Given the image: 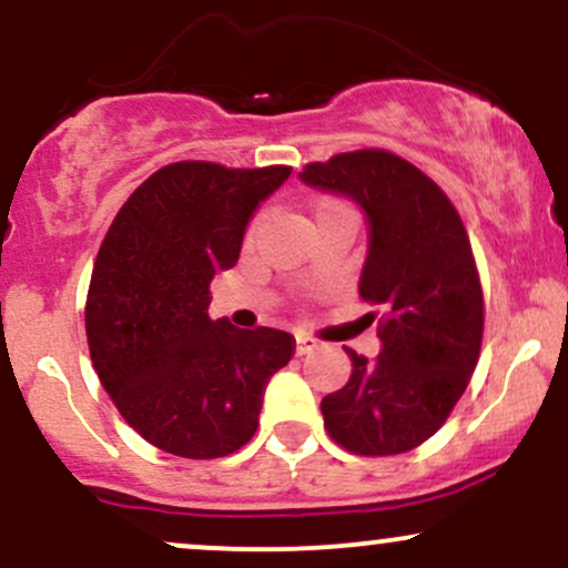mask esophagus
Listing matches in <instances>:
<instances>
[{
	"instance_id": "1",
	"label": "esophagus",
	"mask_w": 568,
	"mask_h": 568,
	"mask_svg": "<svg viewBox=\"0 0 568 568\" xmlns=\"http://www.w3.org/2000/svg\"><path fill=\"white\" fill-rule=\"evenodd\" d=\"M315 347H317L315 338H310V336H304V334L296 336V355H306V352H312Z\"/></svg>"
}]
</instances>
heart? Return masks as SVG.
I'll return each mask as SVG.
<instances>
[{"mask_svg":"<svg viewBox=\"0 0 568 568\" xmlns=\"http://www.w3.org/2000/svg\"><path fill=\"white\" fill-rule=\"evenodd\" d=\"M323 211H344V205L342 202H323V205L317 207V213H323Z\"/></svg>","mask_w":568,"mask_h":568,"instance_id":"1","label":"heart"}]
</instances>
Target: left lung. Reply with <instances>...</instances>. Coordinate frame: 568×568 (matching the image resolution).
Instances as JSON below:
<instances>
[{
    "instance_id": "1",
    "label": "left lung",
    "mask_w": 568,
    "mask_h": 568,
    "mask_svg": "<svg viewBox=\"0 0 568 568\" xmlns=\"http://www.w3.org/2000/svg\"><path fill=\"white\" fill-rule=\"evenodd\" d=\"M298 179L355 202L368 224L361 298L382 310L379 357L344 352L349 382L321 403L338 446L363 456L416 448L467 389L484 336V293L452 200L410 162L382 152L312 162Z\"/></svg>"
}]
</instances>
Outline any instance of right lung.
I'll list each match as a JSON object with an SVG mask.
<instances>
[{
  "instance_id": "1",
  "label": "right lung",
  "mask_w": 568,
  "mask_h": 568,
  "mask_svg": "<svg viewBox=\"0 0 568 568\" xmlns=\"http://www.w3.org/2000/svg\"><path fill=\"white\" fill-rule=\"evenodd\" d=\"M291 168L173 162L130 194L90 277L84 328L103 389L143 440L184 459L237 452L293 336L211 321V280L232 270L258 205Z\"/></svg>"
}]
</instances>
